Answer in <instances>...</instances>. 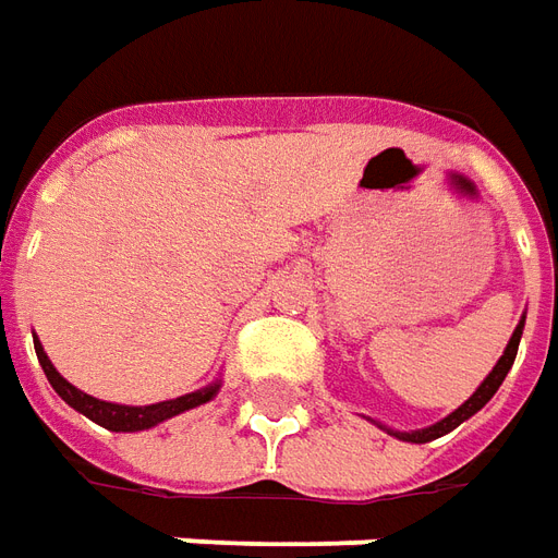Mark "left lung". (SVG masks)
Returning <instances> with one entry per match:
<instances>
[{"mask_svg": "<svg viewBox=\"0 0 558 558\" xmlns=\"http://www.w3.org/2000/svg\"><path fill=\"white\" fill-rule=\"evenodd\" d=\"M523 326H525V317L520 319V326L513 329V335H510L508 347H505V353H501V360L496 362V368L483 377V384L477 389H474V396H471L465 404H459L453 414H447L444 420H438L435 426H426V428H416V432H396V428H387L389 435H396L399 441H411V444H426V441H435V438H441V435H447V432H453L456 426H462L469 416H474L477 411H481L486 401L496 396V389L501 387V380L508 377L510 365H513V360H517V347H520V338H523Z\"/></svg>", "mask_w": 558, "mask_h": 558, "instance_id": "1", "label": "left lung"}]
</instances>
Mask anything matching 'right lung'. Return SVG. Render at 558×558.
Instances as JSON below:
<instances>
[{
  "label": "right lung",
  "instance_id": "obj_1",
  "mask_svg": "<svg viewBox=\"0 0 558 558\" xmlns=\"http://www.w3.org/2000/svg\"><path fill=\"white\" fill-rule=\"evenodd\" d=\"M35 356H38L41 368L48 374L50 387L57 389V396H60L65 404H72L77 414H84L87 420H93V423H99V426L108 428V432H142V428L157 426L162 420H171V416L184 414L190 408H198V404L211 401L214 396H217V389H220V384H211V387L196 389V392H186L181 399L157 401V404H114V401L93 399L87 392H81L77 387H72V384L53 368V362L48 360V353H45V347H41L38 338H35Z\"/></svg>",
  "mask_w": 558,
  "mask_h": 558
}]
</instances>
